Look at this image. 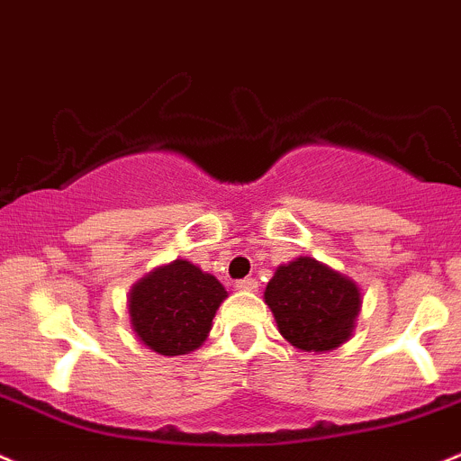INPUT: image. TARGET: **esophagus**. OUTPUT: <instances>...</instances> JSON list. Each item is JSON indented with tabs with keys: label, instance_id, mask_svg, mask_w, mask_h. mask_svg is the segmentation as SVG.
Segmentation results:
<instances>
[{
	"label": "esophagus",
	"instance_id": "obj_1",
	"mask_svg": "<svg viewBox=\"0 0 461 461\" xmlns=\"http://www.w3.org/2000/svg\"><path fill=\"white\" fill-rule=\"evenodd\" d=\"M258 288L257 279H239L236 281V290H248V293H254Z\"/></svg>",
	"mask_w": 461,
	"mask_h": 461
}]
</instances>
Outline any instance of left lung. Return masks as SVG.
Returning <instances> with one entry per match:
<instances>
[{"label":"left lung","instance_id":"left-lung-1","mask_svg":"<svg viewBox=\"0 0 461 461\" xmlns=\"http://www.w3.org/2000/svg\"><path fill=\"white\" fill-rule=\"evenodd\" d=\"M263 297L279 333L297 349L315 354L351 338L363 303L356 281L311 257L276 267Z\"/></svg>","mask_w":461,"mask_h":461}]
</instances>
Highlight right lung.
Segmentation results:
<instances>
[{
  "label": "right lung",
  "instance_id": "1",
  "mask_svg": "<svg viewBox=\"0 0 461 461\" xmlns=\"http://www.w3.org/2000/svg\"><path fill=\"white\" fill-rule=\"evenodd\" d=\"M225 297V285L216 276L177 258L132 285L128 297L132 330L155 354H191L207 339Z\"/></svg>",
  "mask_w": 461,
  "mask_h": 461
}]
</instances>
